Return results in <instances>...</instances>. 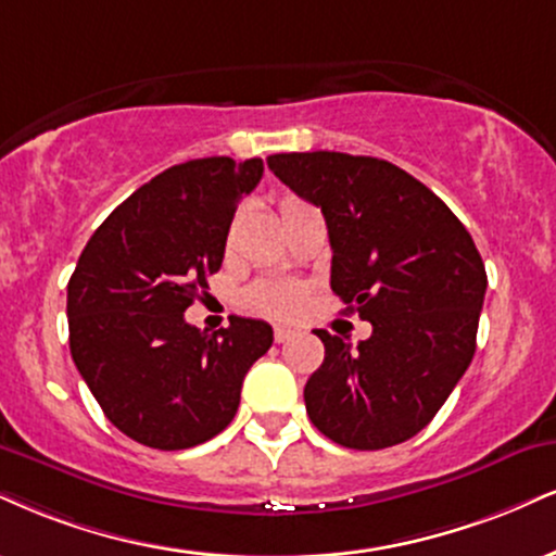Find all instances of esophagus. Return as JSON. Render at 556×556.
<instances>
[{
  "label": "esophagus",
  "instance_id": "esophagus-1",
  "mask_svg": "<svg viewBox=\"0 0 556 556\" xmlns=\"http://www.w3.org/2000/svg\"><path fill=\"white\" fill-rule=\"evenodd\" d=\"M292 337H295V331L287 329V326H274V342H277V344L290 342Z\"/></svg>",
  "mask_w": 556,
  "mask_h": 556
}]
</instances>
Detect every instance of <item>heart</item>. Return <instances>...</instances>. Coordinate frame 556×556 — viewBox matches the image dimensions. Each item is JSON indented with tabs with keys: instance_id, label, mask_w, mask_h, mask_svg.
<instances>
[{
	"instance_id": "obj_1",
	"label": "heart",
	"mask_w": 556,
	"mask_h": 556,
	"mask_svg": "<svg viewBox=\"0 0 556 556\" xmlns=\"http://www.w3.org/2000/svg\"><path fill=\"white\" fill-rule=\"evenodd\" d=\"M295 204V199H287L282 206ZM251 311L266 313V316H290L303 305V290L298 285L287 282H266L251 287L249 295H245Z\"/></svg>"
}]
</instances>
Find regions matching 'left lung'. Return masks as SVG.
<instances>
[{
	"label": "left lung",
	"mask_w": 556,
	"mask_h": 556,
	"mask_svg": "<svg viewBox=\"0 0 556 556\" xmlns=\"http://www.w3.org/2000/svg\"><path fill=\"white\" fill-rule=\"evenodd\" d=\"M266 163L320 206L331 290L372 324L357 346L316 331L326 357L305 383L307 417L354 451L404 443L432 422L471 365L484 261L443 199L388 160L318 150Z\"/></svg>",
	"instance_id": "1"
}]
</instances>
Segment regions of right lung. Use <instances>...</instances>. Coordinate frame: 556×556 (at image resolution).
<instances>
[{"label": "right lung", "mask_w": 556, "mask_h": 556, "mask_svg": "<svg viewBox=\"0 0 556 556\" xmlns=\"http://www.w3.org/2000/svg\"><path fill=\"white\" fill-rule=\"evenodd\" d=\"M261 176L258 157L163 170L92 232L66 285L79 376L111 425L147 447L184 451L223 432L245 372L274 342L264 320L232 316L206 333L184 318L223 266L232 214Z\"/></svg>", "instance_id": "obj_1"}]
</instances>
